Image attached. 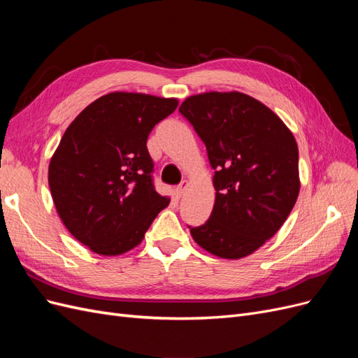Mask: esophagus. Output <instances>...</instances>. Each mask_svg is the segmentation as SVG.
Returning <instances> with one entry per match:
<instances>
[{"instance_id": "esophagus-1", "label": "esophagus", "mask_w": 358, "mask_h": 358, "mask_svg": "<svg viewBox=\"0 0 358 358\" xmlns=\"http://www.w3.org/2000/svg\"><path fill=\"white\" fill-rule=\"evenodd\" d=\"M185 189H187V182H182L180 185H178V187L175 188V196H176V199H180V197L183 196V192H185Z\"/></svg>"}]
</instances>
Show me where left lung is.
<instances>
[{
    "mask_svg": "<svg viewBox=\"0 0 358 358\" xmlns=\"http://www.w3.org/2000/svg\"><path fill=\"white\" fill-rule=\"evenodd\" d=\"M208 150L216 191L192 239L221 258H242L272 237L299 196L296 138L263 103L242 92L192 95L179 107Z\"/></svg>",
    "mask_w": 358,
    "mask_h": 358,
    "instance_id": "left-lung-1",
    "label": "left lung"
}]
</instances>
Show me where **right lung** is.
I'll use <instances>...</instances> for the list:
<instances>
[{
  "label": "right lung",
  "mask_w": 358,
  "mask_h": 358,
  "mask_svg": "<svg viewBox=\"0 0 358 358\" xmlns=\"http://www.w3.org/2000/svg\"><path fill=\"white\" fill-rule=\"evenodd\" d=\"M176 107L175 99L112 92L64 133L49 164V187L64 225L91 251H129L169 206L170 199L155 191L146 142Z\"/></svg>",
  "instance_id": "1"
}]
</instances>
